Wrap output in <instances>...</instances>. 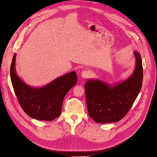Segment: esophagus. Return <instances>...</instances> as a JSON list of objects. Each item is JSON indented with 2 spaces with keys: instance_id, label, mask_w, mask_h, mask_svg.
I'll use <instances>...</instances> for the list:
<instances>
[{
  "instance_id": "obj_1",
  "label": "esophagus",
  "mask_w": 157,
  "mask_h": 157,
  "mask_svg": "<svg viewBox=\"0 0 157 157\" xmlns=\"http://www.w3.org/2000/svg\"><path fill=\"white\" fill-rule=\"evenodd\" d=\"M91 75V72L90 70H84L81 73V77L82 78H87L90 77Z\"/></svg>"
}]
</instances>
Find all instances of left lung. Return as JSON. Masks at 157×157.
I'll return each mask as SVG.
<instances>
[{
    "mask_svg": "<svg viewBox=\"0 0 157 157\" xmlns=\"http://www.w3.org/2000/svg\"><path fill=\"white\" fill-rule=\"evenodd\" d=\"M136 60L133 74L120 83L110 85L99 79H89L84 85L87 111L97 123L117 122L126 115L141 90L143 67L141 56Z\"/></svg>",
    "mask_w": 157,
    "mask_h": 157,
    "instance_id": "left-lung-1",
    "label": "left lung"
}]
</instances>
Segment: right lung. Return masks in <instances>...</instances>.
I'll list each match as a JSON object with an SVG mask.
<instances>
[{"instance_id":"right-lung-1","label":"right lung","mask_w":157,"mask_h":157,"mask_svg":"<svg viewBox=\"0 0 157 157\" xmlns=\"http://www.w3.org/2000/svg\"><path fill=\"white\" fill-rule=\"evenodd\" d=\"M16 54L10 68L12 86L21 108L30 117L36 120L52 121L60 116L63 100L71 87L77 82L75 71L53 80L44 86L34 87L27 85L18 76L15 70Z\"/></svg>"}]
</instances>
